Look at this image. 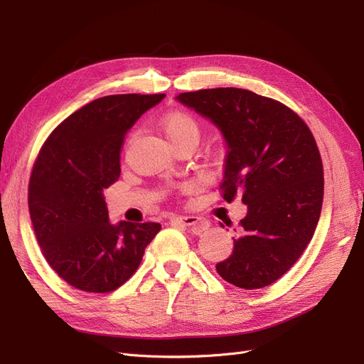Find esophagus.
I'll use <instances>...</instances> for the list:
<instances>
[{"label": "esophagus", "instance_id": "1", "mask_svg": "<svg viewBox=\"0 0 364 364\" xmlns=\"http://www.w3.org/2000/svg\"><path fill=\"white\" fill-rule=\"evenodd\" d=\"M171 222L191 228V230L196 234L205 231L208 228V222L198 218V216H173V218H171Z\"/></svg>", "mask_w": 364, "mask_h": 364}]
</instances>
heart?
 Segmentation results:
<instances>
[{"label":"heart","mask_w":364,"mask_h":364,"mask_svg":"<svg viewBox=\"0 0 364 364\" xmlns=\"http://www.w3.org/2000/svg\"><path fill=\"white\" fill-rule=\"evenodd\" d=\"M159 126L172 146H177L184 142L198 144L200 130L196 119L191 114L183 111L168 112L160 118Z\"/></svg>","instance_id":"1"}]
</instances>
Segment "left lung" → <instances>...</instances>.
<instances>
[{
    "label": "left lung",
    "instance_id": "obj_1",
    "mask_svg": "<svg viewBox=\"0 0 364 364\" xmlns=\"http://www.w3.org/2000/svg\"><path fill=\"white\" fill-rule=\"evenodd\" d=\"M177 100L222 132L223 199L240 195L247 205L218 273L245 289L273 284L301 257L321 216L324 169L312 132L284 103L249 90H199Z\"/></svg>",
    "mask_w": 364,
    "mask_h": 364
}]
</instances>
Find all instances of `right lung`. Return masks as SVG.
Listing matches in <instances>:
<instances>
[{
  "instance_id": "add662e5",
  "label": "right lung",
  "mask_w": 364,
  "mask_h": 364,
  "mask_svg": "<svg viewBox=\"0 0 364 364\" xmlns=\"http://www.w3.org/2000/svg\"><path fill=\"white\" fill-rule=\"evenodd\" d=\"M165 94H115L92 100L53 130L40 150L28 186L38 246L67 284L111 292L142 261L160 223L107 218L103 189L119 177V151L129 129Z\"/></svg>"
}]
</instances>
